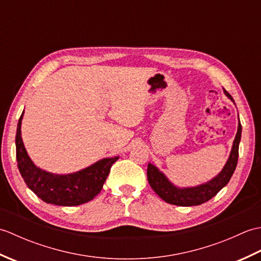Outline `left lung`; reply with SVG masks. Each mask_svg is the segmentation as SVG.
<instances>
[{"mask_svg":"<svg viewBox=\"0 0 261 261\" xmlns=\"http://www.w3.org/2000/svg\"><path fill=\"white\" fill-rule=\"evenodd\" d=\"M224 92L229 96V98L233 101V98H232L230 94L226 91ZM241 130L242 127L239 121L238 132L233 141V146H232L229 160L226 162L222 171L212 180L196 187L177 188L154 166L149 164L147 169L149 184H150L152 190L158 194V196L162 197L165 202L169 204L178 205V206H193V205H199L207 202L208 199L214 197L216 194L228 184L232 175L234 173L238 164V157H239Z\"/></svg>","mask_w":261,"mask_h":261,"instance_id":"left-lung-1","label":"left lung"}]
</instances>
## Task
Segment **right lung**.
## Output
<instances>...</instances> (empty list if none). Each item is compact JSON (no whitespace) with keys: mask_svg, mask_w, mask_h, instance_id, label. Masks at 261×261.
Returning <instances> with one entry per match:
<instances>
[{"mask_svg":"<svg viewBox=\"0 0 261 261\" xmlns=\"http://www.w3.org/2000/svg\"><path fill=\"white\" fill-rule=\"evenodd\" d=\"M21 114L16 127V162L27 186L43 202L59 206H76L90 202L101 192L112 165L119 159L105 158L90 167L69 175H54L36 167L21 138Z\"/></svg>","mask_w":261,"mask_h":261,"instance_id":"obj_1","label":"right lung"}]
</instances>
